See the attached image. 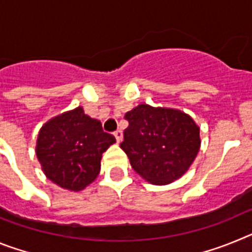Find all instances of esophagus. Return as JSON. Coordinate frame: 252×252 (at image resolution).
I'll return each instance as SVG.
<instances>
[{
  "label": "esophagus",
  "mask_w": 252,
  "mask_h": 252,
  "mask_svg": "<svg viewBox=\"0 0 252 252\" xmlns=\"http://www.w3.org/2000/svg\"><path fill=\"white\" fill-rule=\"evenodd\" d=\"M113 135H115V137H116V141L117 142L122 141V131L121 130H116Z\"/></svg>",
  "instance_id": "obj_1"
}]
</instances>
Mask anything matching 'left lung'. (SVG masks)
I'll use <instances>...</instances> for the list:
<instances>
[{"instance_id":"8db88e82","label":"left lung","mask_w":252,"mask_h":252,"mask_svg":"<svg viewBox=\"0 0 252 252\" xmlns=\"http://www.w3.org/2000/svg\"><path fill=\"white\" fill-rule=\"evenodd\" d=\"M125 119L128 126L120 148L142 179L165 186L186 174L201 148L199 127L190 116L141 103Z\"/></svg>"}]
</instances>
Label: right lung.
Listing matches in <instances>:
<instances>
[{"mask_svg":"<svg viewBox=\"0 0 252 252\" xmlns=\"http://www.w3.org/2000/svg\"><path fill=\"white\" fill-rule=\"evenodd\" d=\"M115 142L101 122L86 115L79 106L43 125L35 151L49 180L60 188L79 192L99 174L102 154Z\"/></svg>","mask_w":252,"mask_h":252,"instance_id":"right-lung-1","label":"right lung"}]
</instances>
